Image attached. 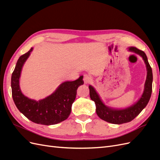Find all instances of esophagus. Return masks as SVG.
Instances as JSON below:
<instances>
[{"label": "esophagus", "instance_id": "34e87169", "mask_svg": "<svg viewBox=\"0 0 160 160\" xmlns=\"http://www.w3.org/2000/svg\"><path fill=\"white\" fill-rule=\"evenodd\" d=\"M91 76L88 75H84V77H83V81H84V83H89L91 82Z\"/></svg>", "mask_w": 160, "mask_h": 160}]
</instances>
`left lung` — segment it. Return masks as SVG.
<instances>
[{
    "instance_id": "obj_1",
    "label": "left lung",
    "mask_w": 160,
    "mask_h": 160,
    "mask_svg": "<svg viewBox=\"0 0 160 160\" xmlns=\"http://www.w3.org/2000/svg\"><path fill=\"white\" fill-rule=\"evenodd\" d=\"M128 51L136 53L142 57L147 69V77L144 85L143 93L138 101L134 104L124 109H116L105 105L101 99L99 95L97 93L93 86L89 85V94L91 100H93L96 106V113L105 122L113 124H122L132 121L141 113V111L146 107L152 91L153 74L152 67L148 61V57L143 51L137 49L136 47H130Z\"/></svg>"
}]
</instances>
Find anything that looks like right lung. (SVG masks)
<instances>
[{"mask_svg": "<svg viewBox=\"0 0 160 160\" xmlns=\"http://www.w3.org/2000/svg\"><path fill=\"white\" fill-rule=\"evenodd\" d=\"M33 48L19 57L11 77L12 99L17 109L31 122L50 125L59 123L68 118L72 104L76 98L79 86L84 83L81 75L75 81L62 83L53 93L38 101L31 99L24 95L20 88V79L22 67L30 56Z\"/></svg>", "mask_w": 160, "mask_h": 160, "instance_id": "1", "label": "right lung"}]
</instances>
